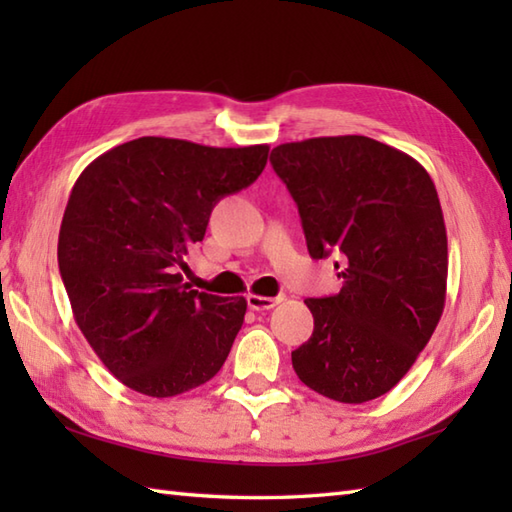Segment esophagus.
<instances>
[{"instance_id":"34e87169","label":"esophagus","mask_w":512,"mask_h":512,"mask_svg":"<svg viewBox=\"0 0 512 512\" xmlns=\"http://www.w3.org/2000/svg\"><path fill=\"white\" fill-rule=\"evenodd\" d=\"M246 301H248V308L250 310H270V308H275L277 303H281L284 301V297H262V295H248L246 297Z\"/></svg>"}]
</instances>
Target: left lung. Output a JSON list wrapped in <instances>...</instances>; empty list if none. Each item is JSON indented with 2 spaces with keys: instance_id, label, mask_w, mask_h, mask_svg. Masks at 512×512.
I'll return each instance as SVG.
<instances>
[{
  "instance_id": "left-lung-1",
  "label": "left lung",
  "mask_w": 512,
  "mask_h": 512,
  "mask_svg": "<svg viewBox=\"0 0 512 512\" xmlns=\"http://www.w3.org/2000/svg\"><path fill=\"white\" fill-rule=\"evenodd\" d=\"M270 165L297 202L310 257L343 262L339 295L306 299L314 330L292 367L325 398L383 396L444 310L449 253L436 184L418 160L367 136L279 145Z\"/></svg>"
}]
</instances>
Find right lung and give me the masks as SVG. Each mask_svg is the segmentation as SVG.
I'll return each instance as SVG.
<instances>
[{"label": "right lung", "mask_w": 512, "mask_h": 512, "mask_svg": "<svg viewBox=\"0 0 512 512\" xmlns=\"http://www.w3.org/2000/svg\"><path fill=\"white\" fill-rule=\"evenodd\" d=\"M266 160L268 145L143 136L105 151L74 182L59 273L76 325L129 389L169 398L220 372L246 299L191 290L178 268L213 206L253 184Z\"/></svg>", "instance_id": "obj_1"}]
</instances>
